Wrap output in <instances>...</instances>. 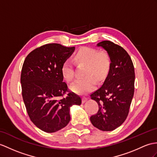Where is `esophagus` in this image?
I'll list each match as a JSON object with an SVG mask.
<instances>
[{
    "instance_id": "obj_1",
    "label": "esophagus",
    "mask_w": 157,
    "mask_h": 157,
    "mask_svg": "<svg viewBox=\"0 0 157 157\" xmlns=\"http://www.w3.org/2000/svg\"><path fill=\"white\" fill-rule=\"evenodd\" d=\"M87 100H88V98H87L86 97H82V102L83 103H85V102H86Z\"/></svg>"
}]
</instances>
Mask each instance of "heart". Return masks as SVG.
Instances as JSON below:
<instances>
[{"instance_id": "obj_1", "label": "heart", "mask_w": 157, "mask_h": 157, "mask_svg": "<svg viewBox=\"0 0 157 157\" xmlns=\"http://www.w3.org/2000/svg\"><path fill=\"white\" fill-rule=\"evenodd\" d=\"M74 60L76 64H85L82 79L76 81L71 86L75 93L84 94L93 90L97 80L101 82L107 75L111 66V59L108 52L99 51L90 47H83L76 53ZM61 72L64 78L71 82L75 77V68L72 61L67 59L63 63Z\"/></svg>"}]
</instances>
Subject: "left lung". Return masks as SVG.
Listing matches in <instances>:
<instances>
[{"instance_id":"obj_1","label":"left lung","mask_w":157,"mask_h":157,"mask_svg":"<svg viewBox=\"0 0 157 157\" xmlns=\"http://www.w3.org/2000/svg\"><path fill=\"white\" fill-rule=\"evenodd\" d=\"M97 47L107 51L111 66L102 86L90 94L98 110L90 120L101 131H110L120 127L128 116L135 91V69L131 56L121 46L104 40Z\"/></svg>"}]
</instances>
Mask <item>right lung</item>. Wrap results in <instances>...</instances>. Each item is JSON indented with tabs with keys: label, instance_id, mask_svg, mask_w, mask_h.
Listing matches in <instances>:
<instances>
[{
	"label": "right lung",
	"instance_id": "1",
	"mask_svg": "<svg viewBox=\"0 0 157 157\" xmlns=\"http://www.w3.org/2000/svg\"><path fill=\"white\" fill-rule=\"evenodd\" d=\"M75 49L57 43L44 44L30 52L22 65L21 83L26 111L34 124L46 132L65 127L71 120L70 108L81 104V98L68 91L61 72L64 61Z\"/></svg>",
	"mask_w": 157,
	"mask_h": 157
}]
</instances>
